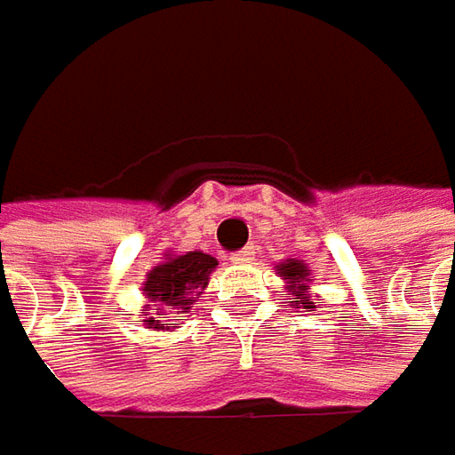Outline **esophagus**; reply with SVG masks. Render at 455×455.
<instances>
[{"mask_svg": "<svg viewBox=\"0 0 455 455\" xmlns=\"http://www.w3.org/2000/svg\"><path fill=\"white\" fill-rule=\"evenodd\" d=\"M254 254H257V251H254V247H244L242 251L231 254V262H234V265H249V262L254 259Z\"/></svg>", "mask_w": 455, "mask_h": 455, "instance_id": "obj_1", "label": "esophagus"}]
</instances>
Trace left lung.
<instances>
[{
	"mask_svg": "<svg viewBox=\"0 0 455 455\" xmlns=\"http://www.w3.org/2000/svg\"><path fill=\"white\" fill-rule=\"evenodd\" d=\"M275 275H280L285 280L287 303L292 307H315L313 303V292H310V277L313 269L303 259H285L280 265H275Z\"/></svg>",
	"mask_w": 455,
	"mask_h": 455,
	"instance_id": "1",
	"label": "left lung"
}]
</instances>
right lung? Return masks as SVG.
Here are the masks:
<instances>
[{"instance_id": "add662e5", "label": "right lung", "mask_w": 455, "mask_h": 455, "mask_svg": "<svg viewBox=\"0 0 455 455\" xmlns=\"http://www.w3.org/2000/svg\"><path fill=\"white\" fill-rule=\"evenodd\" d=\"M216 265V257L206 251L165 254L163 262L152 267L142 283V295L148 298L145 326L152 331L178 328L183 313H188L196 298L206 290Z\"/></svg>"}]
</instances>
